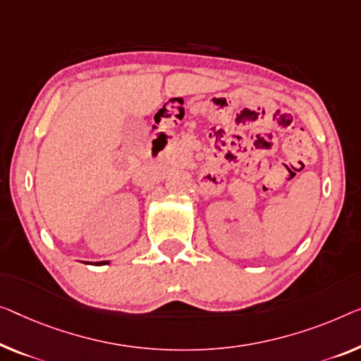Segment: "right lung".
I'll return each instance as SVG.
<instances>
[{"label": "right lung", "instance_id": "right-lung-1", "mask_svg": "<svg viewBox=\"0 0 361 361\" xmlns=\"http://www.w3.org/2000/svg\"><path fill=\"white\" fill-rule=\"evenodd\" d=\"M110 261H100V262H95V266H104V264H109Z\"/></svg>", "mask_w": 361, "mask_h": 361}]
</instances>
